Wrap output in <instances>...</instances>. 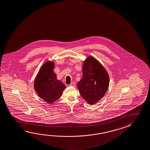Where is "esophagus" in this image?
Returning a JSON list of instances; mask_svg holds the SVG:
<instances>
[{"instance_id":"1","label":"esophagus","mask_w":150,"mask_h":150,"mask_svg":"<svg viewBox=\"0 0 150 150\" xmlns=\"http://www.w3.org/2000/svg\"><path fill=\"white\" fill-rule=\"evenodd\" d=\"M69 86H71V87H74L75 86V83L74 82H73V83H71L69 84Z\"/></svg>"}]
</instances>
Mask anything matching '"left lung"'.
<instances>
[{"label": "left lung", "mask_w": 150, "mask_h": 150, "mask_svg": "<svg viewBox=\"0 0 150 150\" xmlns=\"http://www.w3.org/2000/svg\"><path fill=\"white\" fill-rule=\"evenodd\" d=\"M109 85L105 68L94 57H87L83 64V77L77 85L83 98L89 105L95 104L105 96Z\"/></svg>", "instance_id": "left-lung-1"}]
</instances>
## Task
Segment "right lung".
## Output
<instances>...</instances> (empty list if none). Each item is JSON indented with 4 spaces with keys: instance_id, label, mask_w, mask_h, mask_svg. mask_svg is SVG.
<instances>
[{
    "instance_id": "obj_1",
    "label": "right lung",
    "mask_w": 150,
    "mask_h": 150,
    "mask_svg": "<svg viewBox=\"0 0 150 150\" xmlns=\"http://www.w3.org/2000/svg\"><path fill=\"white\" fill-rule=\"evenodd\" d=\"M54 67V62H46L41 67L34 81V88L38 96L50 104L60 98L66 88L63 83L57 79Z\"/></svg>"
}]
</instances>
